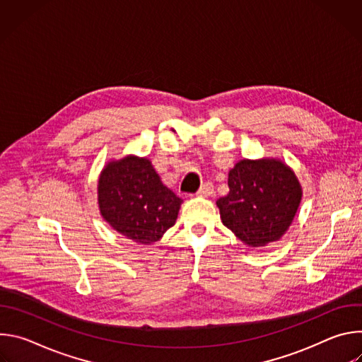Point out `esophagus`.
<instances>
[{
    "label": "esophagus",
    "instance_id": "1",
    "mask_svg": "<svg viewBox=\"0 0 362 362\" xmlns=\"http://www.w3.org/2000/svg\"><path fill=\"white\" fill-rule=\"evenodd\" d=\"M215 193V187L211 182H204L200 189L197 190V194L199 196H203V197H208V196H212Z\"/></svg>",
    "mask_w": 362,
    "mask_h": 362
}]
</instances>
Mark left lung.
I'll list each match as a JSON object with an SVG mask.
<instances>
[{
    "instance_id": "obj_1",
    "label": "left lung",
    "mask_w": 362,
    "mask_h": 362,
    "mask_svg": "<svg viewBox=\"0 0 362 362\" xmlns=\"http://www.w3.org/2000/svg\"><path fill=\"white\" fill-rule=\"evenodd\" d=\"M228 186L229 193L216 202L222 222L252 247L279 240L302 199L295 173L278 159L238 162Z\"/></svg>"
}]
</instances>
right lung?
Masks as SVG:
<instances>
[{
	"instance_id": "obj_1",
	"label": "right lung",
	"mask_w": 362,
	"mask_h": 362,
	"mask_svg": "<svg viewBox=\"0 0 362 362\" xmlns=\"http://www.w3.org/2000/svg\"><path fill=\"white\" fill-rule=\"evenodd\" d=\"M97 190L103 219L141 245L159 240L175 225L183 202L162 183L148 159L136 156L107 163Z\"/></svg>"
}]
</instances>
